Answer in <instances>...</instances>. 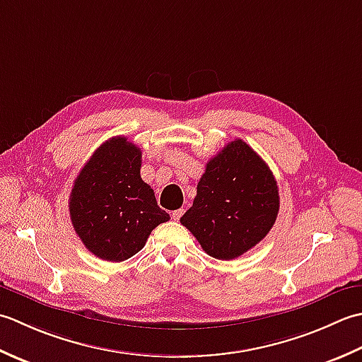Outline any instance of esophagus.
<instances>
[{"label": "esophagus", "mask_w": 362, "mask_h": 362, "mask_svg": "<svg viewBox=\"0 0 362 362\" xmlns=\"http://www.w3.org/2000/svg\"><path fill=\"white\" fill-rule=\"evenodd\" d=\"M182 214H184V209H176V211H173L172 217H173V220H180L182 217Z\"/></svg>", "instance_id": "esophagus-1"}]
</instances>
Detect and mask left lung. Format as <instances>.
Wrapping results in <instances>:
<instances>
[{
	"mask_svg": "<svg viewBox=\"0 0 362 362\" xmlns=\"http://www.w3.org/2000/svg\"><path fill=\"white\" fill-rule=\"evenodd\" d=\"M278 211L274 173L252 146L235 139L208 160L181 225L209 256L230 261L267 235Z\"/></svg>",
	"mask_w": 362,
	"mask_h": 362,
	"instance_id": "1",
	"label": "left lung"
}]
</instances>
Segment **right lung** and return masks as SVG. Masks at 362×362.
I'll list each match as a JSON object with an SVG mask.
<instances>
[{
	"label": "right lung",
	"mask_w": 362,
	"mask_h": 362,
	"mask_svg": "<svg viewBox=\"0 0 362 362\" xmlns=\"http://www.w3.org/2000/svg\"><path fill=\"white\" fill-rule=\"evenodd\" d=\"M142 151L127 137L106 140L87 160L71 189L73 228L88 252L122 262L144 248L158 225L170 220L140 178Z\"/></svg>",
	"instance_id": "1"
}]
</instances>
